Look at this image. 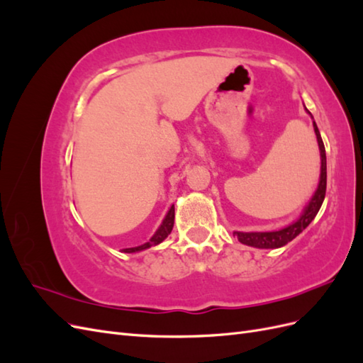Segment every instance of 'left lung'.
Listing matches in <instances>:
<instances>
[{"label": "left lung", "mask_w": 363, "mask_h": 363, "mask_svg": "<svg viewBox=\"0 0 363 363\" xmlns=\"http://www.w3.org/2000/svg\"><path fill=\"white\" fill-rule=\"evenodd\" d=\"M306 112L309 113L311 118L313 119L312 113L307 111V108H306ZM313 130H315L316 140H318V148H320L321 174H320V182H318V188H316L315 194L312 195V199L309 200V203L306 204V207L303 208V212L300 213L298 218L295 219L294 223H291L289 225L283 227L280 230H274V232H233V236L238 238L240 244L248 245V247H255V248H267V250L268 248H280V247L286 245L288 242H291L292 239L298 236L303 232V230L313 221L316 213L320 212L321 204H323L324 196H325L327 159H325L324 142L321 139L320 130H318L315 121H313Z\"/></svg>", "instance_id": "left-lung-1"}]
</instances>
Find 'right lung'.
<instances>
[{
	"instance_id": "obj_1",
	"label": "right lung",
	"mask_w": 363,
	"mask_h": 363,
	"mask_svg": "<svg viewBox=\"0 0 363 363\" xmlns=\"http://www.w3.org/2000/svg\"><path fill=\"white\" fill-rule=\"evenodd\" d=\"M172 227H174V204L169 207V211L167 212V215H164L162 224H160L159 228L156 230V233L151 236V239L148 240V242L142 244V245H139V247L124 248L123 252H139V251H144V250H148V248H151V247L159 245L160 242H163V240L168 238V235L171 233Z\"/></svg>"
}]
</instances>
